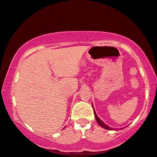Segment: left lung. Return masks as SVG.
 <instances>
[{
    "mask_svg": "<svg viewBox=\"0 0 157 157\" xmlns=\"http://www.w3.org/2000/svg\"><path fill=\"white\" fill-rule=\"evenodd\" d=\"M92 106H93V105H92ZM93 109H94V106H93ZM94 116H95V118H96L97 122H98V124H99V125H100V126H101V127L104 128H105V129H107V130H117V129L109 127V125H106V124L104 123V122H102V120H100V119L98 117H97V115L96 112H95V111H94ZM120 129H122V128H120Z\"/></svg>",
    "mask_w": 157,
    "mask_h": 157,
    "instance_id": "obj_1",
    "label": "left lung"
}]
</instances>
